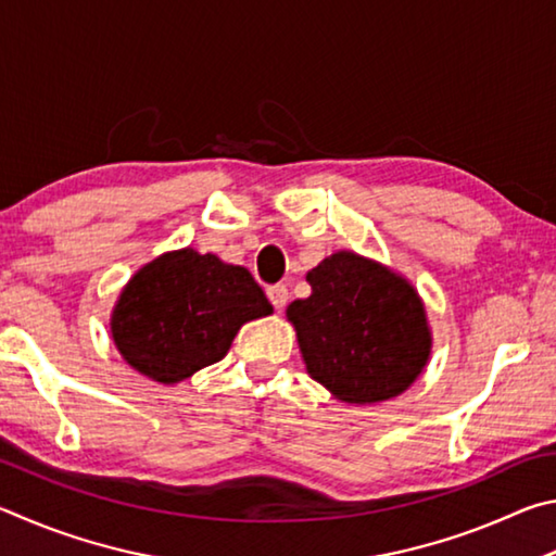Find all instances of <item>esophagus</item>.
I'll return each instance as SVG.
<instances>
[{"mask_svg":"<svg viewBox=\"0 0 556 556\" xmlns=\"http://www.w3.org/2000/svg\"><path fill=\"white\" fill-rule=\"evenodd\" d=\"M266 295H268V300H270V305L276 307V309H283L286 305H288V298H290V293H288V288L286 286H270L268 290H266Z\"/></svg>","mask_w":556,"mask_h":556,"instance_id":"esophagus-1","label":"esophagus"}]
</instances>
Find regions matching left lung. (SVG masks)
<instances>
[{"mask_svg": "<svg viewBox=\"0 0 556 556\" xmlns=\"http://www.w3.org/2000/svg\"><path fill=\"white\" fill-rule=\"evenodd\" d=\"M288 305L307 374L344 403H381L422 374L432 337L415 288L381 263L339 251Z\"/></svg>", "mask_w": 556, "mask_h": 556, "instance_id": "left-lung-1", "label": "left lung"}]
</instances>
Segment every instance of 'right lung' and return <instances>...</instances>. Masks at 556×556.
I'll list each match as a JSON object with an SVG mask.
<instances>
[{
	"mask_svg": "<svg viewBox=\"0 0 556 556\" xmlns=\"http://www.w3.org/2000/svg\"><path fill=\"white\" fill-rule=\"evenodd\" d=\"M270 313L247 268L182 249L129 280L114 307L112 337L136 371L178 383L224 358L243 323Z\"/></svg>",
	"mask_w": 556,
	"mask_h": 556,
	"instance_id": "right-lung-1",
	"label": "right lung"
}]
</instances>
